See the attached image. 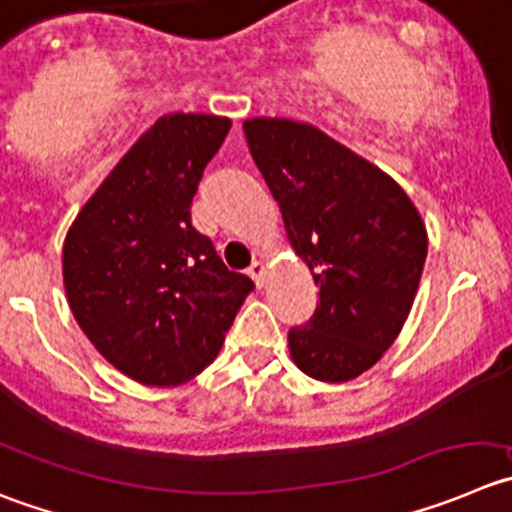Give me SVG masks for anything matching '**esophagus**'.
<instances>
[{
    "mask_svg": "<svg viewBox=\"0 0 512 512\" xmlns=\"http://www.w3.org/2000/svg\"><path fill=\"white\" fill-rule=\"evenodd\" d=\"M247 275H250V278L255 280L257 288H262V283H265V262H262V260H252V265L247 267Z\"/></svg>",
    "mask_w": 512,
    "mask_h": 512,
    "instance_id": "1",
    "label": "esophagus"
}]
</instances>
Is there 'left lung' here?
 Segmentation results:
<instances>
[{
  "label": "left lung",
  "mask_w": 512,
  "mask_h": 512,
  "mask_svg": "<svg viewBox=\"0 0 512 512\" xmlns=\"http://www.w3.org/2000/svg\"><path fill=\"white\" fill-rule=\"evenodd\" d=\"M250 154L280 204L290 245L321 290L288 331L290 356L318 381L364 374L396 341L427 260V229L384 171L305 123L245 121Z\"/></svg>",
  "instance_id": "1"
}]
</instances>
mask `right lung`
Masks as SVG:
<instances>
[{
	"label": "right lung",
	"mask_w": 512,
	"mask_h": 512,
	"mask_svg": "<svg viewBox=\"0 0 512 512\" xmlns=\"http://www.w3.org/2000/svg\"><path fill=\"white\" fill-rule=\"evenodd\" d=\"M229 118L171 113L80 209L62 247L75 321L118 371L148 386L202 374L255 290L191 227V199Z\"/></svg>",
	"instance_id": "1"
}]
</instances>
